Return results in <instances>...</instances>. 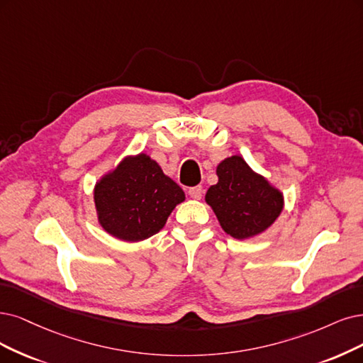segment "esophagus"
<instances>
[{
	"label": "esophagus",
	"mask_w": 363,
	"mask_h": 363,
	"mask_svg": "<svg viewBox=\"0 0 363 363\" xmlns=\"http://www.w3.org/2000/svg\"><path fill=\"white\" fill-rule=\"evenodd\" d=\"M189 194H190V197L199 200V199H202V196H203V189L200 185L191 186V189H189Z\"/></svg>",
	"instance_id": "esophagus-1"
}]
</instances>
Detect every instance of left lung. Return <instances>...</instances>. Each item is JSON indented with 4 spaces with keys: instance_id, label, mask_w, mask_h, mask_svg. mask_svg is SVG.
<instances>
[{
    "instance_id": "1",
    "label": "left lung",
    "mask_w": 363,
    "mask_h": 363,
    "mask_svg": "<svg viewBox=\"0 0 363 363\" xmlns=\"http://www.w3.org/2000/svg\"><path fill=\"white\" fill-rule=\"evenodd\" d=\"M218 182L205 196L223 230L235 239L257 236L275 223L284 206L278 189L254 172L240 155L217 166Z\"/></svg>"
}]
</instances>
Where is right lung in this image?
<instances>
[{
    "label": "right lung",
    "mask_w": 363,
    "mask_h": 363,
    "mask_svg": "<svg viewBox=\"0 0 363 363\" xmlns=\"http://www.w3.org/2000/svg\"><path fill=\"white\" fill-rule=\"evenodd\" d=\"M184 200L181 186L143 152L125 157L94 186L100 225L125 242H139L158 233Z\"/></svg>",
    "instance_id": "right-lung-1"
}]
</instances>
